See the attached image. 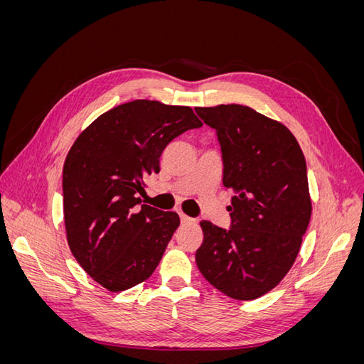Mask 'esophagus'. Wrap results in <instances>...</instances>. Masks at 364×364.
Instances as JSON below:
<instances>
[{
  "label": "esophagus",
  "mask_w": 364,
  "mask_h": 364,
  "mask_svg": "<svg viewBox=\"0 0 364 364\" xmlns=\"http://www.w3.org/2000/svg\"><path fill=\"white\" fill-rule=\"evenodd\" d=\"M179 215H181V222H182V223H190V222H193V218L188 217L186 214H183V213H179Z\"/></svg>",
  "instance_id": "obj_1"
}]
</instances>
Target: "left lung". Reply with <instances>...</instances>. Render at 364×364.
<instances>
[{
    "mask_svg": "<svg viewBox=\"0 0 364 364\" xmlns=\"http://www.w3.org/2000/svg\"><path fill=\"white\" fill-rule=\"evenodd\" d=\"M196 112L217 132L223 185L235 193L228 230L200 222L197 267L226 296L257 299L289 273L310 223L304 153L287 127L249 106L218 105Z\"/></svg>",
    "mask_w": 364,
    "mask_h": 364,
    "instance_id": "1",
    "label": "left lung"
}]
</instances>
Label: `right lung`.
Masks as SVG:
<instances>
[{"mask_svg":"<svg viewBox=\"0 0 364 364\" xmlns=\"http://www.w3.org/2000/svg\"><path fill=\"white\" fill-rule=\"evenodd\" d=\"M202 126L188 106L135 100L102 114L63 164V218L77 262L109 291H124L155 272L181 220L141 205L144 178L176 136Z\"/></svg>","mask_w":364,"mask_h":364,"instance_id":"add662e5","label":"right lung"}]
</instances>
